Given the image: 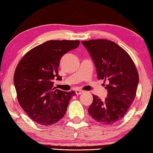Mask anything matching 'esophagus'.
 I'll return each instance as SVG.
<instances>
[{"mask_svg": "<svg viewBox=\"0 0 153 153\" xmlns=\"http://www.w3.org/2000/svg\"><path fill=\"white\" fill-rule=\"evenodd\" d=\"M83 92H84V91H82V90H79V89H77V90H76V94L77 95L82 94Z\"/></svg>", "mask_w": 153, "mask_h": 153, "instance_id": "obj_1", "label": "esophagus"}]
</instances>
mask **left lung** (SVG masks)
I'll use <instances>...</instances> for the list:
<instances>
[{"label":"left lung","instance_id":"8db88e82","mask_svg":"<svg viewBox=\"0 0 153 153\" xmlns=\"http://www.w3.org/2000/svg\"><path fill=\"white\" fill-rule=\"evenodd\" d=\"M82 43L94 62L98 80L107 82V97L102 101L93 95L88 113L99 123L113 125L124 117L135 98L138 71L128 53L114 42L98 39Z\"/></svg>","mask_w":153,"mask_h":153}]
</instances>
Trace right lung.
Wrapping results in <instances>:
<instances>
[{
  "label": "right lung",
  "instance_id": "right-lung-1",
  "mask_svg": "<svg viewBox=\"0 0 153 153\" xmlns=\"http://www.w3.org/2000/svg\"><path fill=\"white\" fill-rule=\"evenodd\" d=\"M79 40H50L28 51L17 65L14 83L18 101L30 118L51 126L64 116L74 91L53 88L62 80L58 68L62 57L78 47Z\"/></svg>",
  "mask_w": 153,
  "mask_h": 153
}]
</instances>
